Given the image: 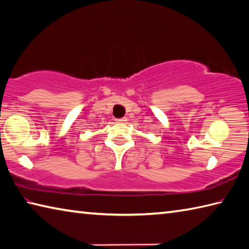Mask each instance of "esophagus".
Returning <instances> with one entry per match:
<instances>
[{
	"label": "esophagus",
	"mask_w": 249,
	"mask_h": 249,
	"mask_svg": "<svg viewBox=\"0 0 249 249\" xmlns=\"http://www.w3.org/2000/svg\"><path fill=\"white\" fill-rule=\"evenodd\" d=\"M115 121L117 122V123H124V122L127 121V119H126V117H122V119H117Z\"/></svg>",
	"instance_id": "34e87169"
}]
</instances>
